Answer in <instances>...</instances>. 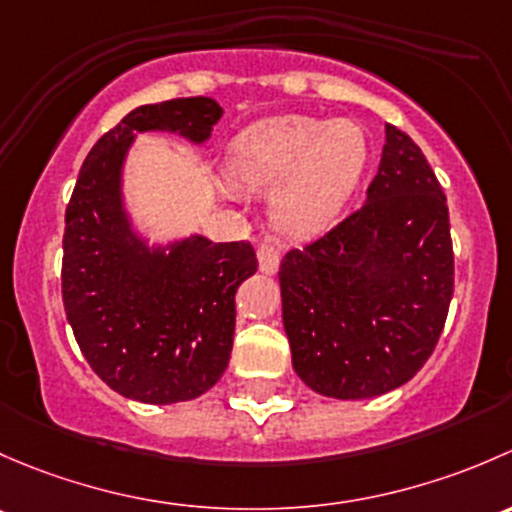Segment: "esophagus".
I'll return each mask as SVG.
<instances>
[{
    "mask_svg": "<svg viewBox=\"0 0 512 512\" xmlns=\"http://www.w3.org/2000/svg\"><path fill=\"white\" fill-rule=\"evenodd\" d=\"M281 266V249L273 239H263L258 244V268L263 273H276Z\"/></svg>",
    "mask_w": 512,
    "mask_h": 512,
    "instance_id": "esophagus-1",
    "label": "esophagus"
}]
</instances>
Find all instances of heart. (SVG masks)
Here are the masks:
<instances>
[{
    "instance_id": "b5f03b06",
    "label": "heart",
    "mask_w": 512,
    "mask_h": 512,
    "mask_svg": "<svg viewBox=\"0 0 512 512\" xmlns=\"http://www.w3.org/2000/svg\"><path fill=\"white\" fill-rule=\"evenodd\" d=\"M370 142L352 120L305 115L258 120L236 135L226 172L249 189L278 188L276 219L288 234L310 236L333 221L360 184Z\"/></svg>"
}]
</instances>
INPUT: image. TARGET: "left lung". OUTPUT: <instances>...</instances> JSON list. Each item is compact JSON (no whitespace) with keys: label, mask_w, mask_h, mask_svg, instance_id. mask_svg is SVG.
Listing matches in <instances>:
<instances>
[{"label":"left lung","mask_w":512,"mask_h":512,"mask_svg":"<svg viewBox=\"0 0 512 512\" xmlns=\"http://www.w3.org/2000/svg\"><path fill=\"white\" fill-rule=\"evenodd\" d=\"M293 370L318 394L370 399L424 367L453 295L446 194L419 145L387 125L367 202L278 271Z\"/></svg>","instance_id":"obj_1"}]
</instances>
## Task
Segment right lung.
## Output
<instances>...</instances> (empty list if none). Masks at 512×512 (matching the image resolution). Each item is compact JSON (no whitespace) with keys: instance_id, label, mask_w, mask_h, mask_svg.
Here are the masks:
<instances>
[{"instance_id":"obj_1","label":"right lung","mask_w":512,"mask_h":512,"mask_svg":"<svg viewBox=\"0 0 512 512\" xmlns=\"http://www.w3.org/2000/svg\"><path fill=\"white\" fill-rule=\"evenodd\" d=\"M212 98L140 105L88 152L63 231L66 318L93 372L128 399L175 404L212 389L229 365L241 281L258 261L249 241L192 236L162 249L130 229L120 170L135 133L172 130L202 142L219 123Z\"/></svg>"}]
</instances>
